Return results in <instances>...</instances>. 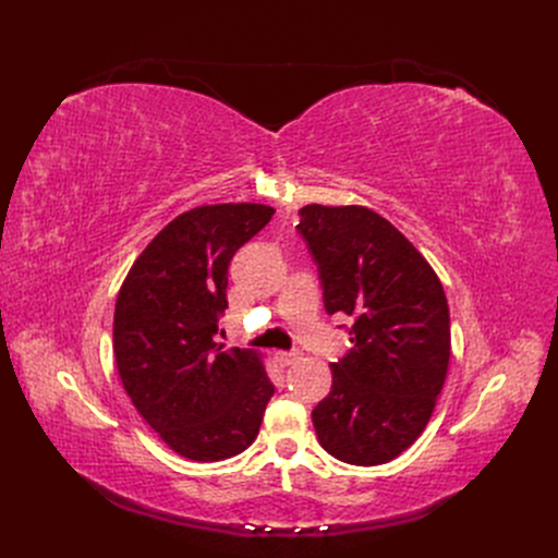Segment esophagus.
Here are the masks:
<instances>
[{
	"label": "esophagus",
	"mask_w": 558,
	"mask_h": 558,
	"mask_svg": "<svg viewBox=\"0 0 558 558\" xmlns=\"http://www.w3.org/2000/svg\"><path fill=\"white\" fill-rule=\"evenodd\" d=\"M299 360H301L299 350H280V353H276V362L280 366H291V364H296Z\"/></svg>",
	"instance_id": "obj_1"
}]
</instances>
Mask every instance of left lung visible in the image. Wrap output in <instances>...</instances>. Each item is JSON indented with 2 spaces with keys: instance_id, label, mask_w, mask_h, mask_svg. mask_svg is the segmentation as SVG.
I'll list each match as a JSON object with an SVG mask.
<instances>
[{
  "instance_id": "8db88e82",
  "label": "left lung",
  "mask_w": 558,
  "mask_h": 558,
  "mask_svg": "<svg viewBox=\"0 0 558 558\" xmlns=\"http://www.w3.org/2000/svg\"><path fill=\"white\" fill-rule=\"evenodd\" d=\"M296 226L318 267L328 314L353 316L355 348L332 362L312 423L335 459L379 465L423 434L450 364L441 280L404 234L362 205H305Z\"/></svg>"
}]
</instances>
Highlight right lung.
<instances>
[{
	"instance_id": "1",
	"label": "right lung",
	"mask_w": 558,
	"mask_h": 558,
	"mask_svg": "<svg viewBox=\"0 0 558 558\" xmlns=\"http://www.w3.org/2000/svg\"><path fill=\"white\" fill-rule=\"evenodd\" d=\"M262 203L198 205L169 221L122 282L112 350L122 385L162 441L192 461L244 452L274 385L255 350L215 343L228 264L274 217Z\"/></svg>"
}]
</instances>
